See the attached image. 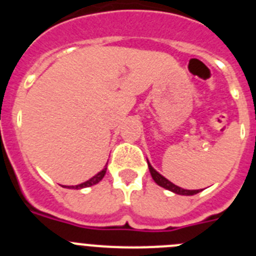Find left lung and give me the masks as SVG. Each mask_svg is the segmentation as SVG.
Returning a JSON list of instances; mask_svg holds the SVG:
<instances>
[{
    "label": "left lung",
    "mask_w": 256,
    "mask_h": 256,
    "mask_svg": "<svg viewBox=\"0 0 256 256\" xmlns=\"http://www.w3.org/2000/svg\"><path fill=\"white\" fill-rule=\"evenodd\" d=\"M148 170H150L152 180H155V182L158 183L160 187H162V188L169 190V191L174 192V194H177V195H184V196L196 195V194H198V192H200V190H184V188H182V187L176 186V184H174V183H172L170 180H168L165 177H162L159 172H156L155 169L152 168V165H151L150 162H148Z\"/></svg>",
    "instance_id": "left-lung-1"
}]
</instances>
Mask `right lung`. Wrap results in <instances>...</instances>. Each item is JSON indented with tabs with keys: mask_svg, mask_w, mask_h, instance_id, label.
Segmentation results:
<instances>
[{
	"mask_svg": "<svg viewBox=\"0 0 256 256\" xmlns=\"http://www.w3.org/2000/svg\"><path fill=\"white\" fill-rule=\"evenodd\" d=\"M106 169H108V168H106V166H105V168H104L102 170L98 172V173H97L96 176H94V177H92L91 180H86V182L80 183V184H76V186H62V187H65V188L80 190V188H84V187H91V186H94V184H96V183H98L101 180H102L104 176H105V173H106Z\"/></svg>",
	"mask_w": 256,
	"mask_h": 256,
	"instance_id": "obj_1",
	"label": "right lung"
}]
</instances>
